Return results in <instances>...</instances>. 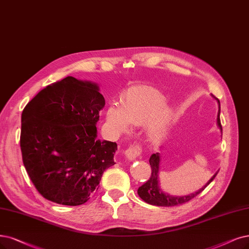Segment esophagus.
I'll return each instance as SVG.
<instances>
[{
	"instance_id": "34e87169",
	"label": "esophagus",
	"mask_w": 249,
	"mask_h": 249,
	"mask_svg": "<svg viewBox=\"0 0 249 249\" xmlns=\"http://www.w3.org/2000/svg\"><path fill=\"white\" fill-rule=\"evenodd\" d=\"M141 154H142V145L140 143H134L130 145L128 149H126L125 151V156L128 160H133L139 157Z\"/></svg>"
}]
</instances>
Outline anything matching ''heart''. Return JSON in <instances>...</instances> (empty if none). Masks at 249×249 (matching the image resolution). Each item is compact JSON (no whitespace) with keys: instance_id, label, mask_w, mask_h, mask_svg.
Masks as SVG:
<instances>
[{"instance_id":"1","label":"heart","mask_w":249,"mask_h":249,"mask_svg":"<svg viewBox=\"0 0 249 249\" xmlns=\"http://www.w3.org/2000/svg\"><path fill=\"white\" fill-rule=\"evenodd\" d=\"M165 99L152 88L142 87L131 91L123 98L122 107L112 104L107 110V121L118 132L129 131L134 126L149 124L150 140L157 142L162 140L171 121L172 113L166 107Z\"/></svg>"}]
</instances>
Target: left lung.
<instances>
[{"mask_svg":"<svg viewBox=\"0 0 249 249\" xmlns=\"http://www.w3.org/2000/svg\"><path fill=\"white\" fill-rule=\"evenodd\" d=\"M218 101V100H217ZM218 114H217V125L219 127L220 131L223 132V128L222 124H220V119H219V112H220V106H219V101H218ZM159 163H160V155L159 153L153 154L150 158V165L152 168V173L151 177L148 181H145L142 186H141L137 190V194L146 203H149L151 205H156V206H164V207H169V206H178L185 204L193 198H195L197 195H199L200 193L203 191L209 183L214 179L216 177L217 172L214 174V176L211 178V179L206 183V185L196 192L195 194H191L189 196L185 197H173L168 194H165L164 192L161 191L159 187V181H158V172H159Z\"/></svg>","mask_w":249,"mask_h":249,"instance_id":"obj_1","label":"left lung"}]
</instances>
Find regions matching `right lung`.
I'll use <instances>...</instances> for the list:
<instances>
[{
    "instance_id": "obj_1",
    "label": "right lung",
    "mask_w": 249,
    "mask_h": 249,
    "mask_svg": "<svg viewBox=\"0 0 249 249\" xmlns=\"http://www.w3.org/2000/svg\"><path fill=\"white\" fill-rule=\"evenodd\" d=\"M98 86L67 77L46 86L21 115L23 165L40 194L54 203L84 204L113 166L117 143L97 140Z\"/></svg>"
}]
</instances>
